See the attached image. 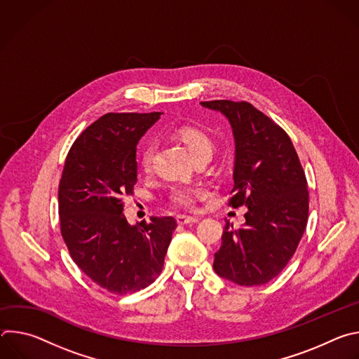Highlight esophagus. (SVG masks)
I'll list each match as a JSON object with an SVG mask.
<instances>
[{
    "label": "esophagus",
    "mask_w": 359,
    "mask_h": 359,
    "mask_svg": "<svg viewBox=\"0 0 359 359\" xmlns=\"http://www.w3.org/2000/svg\"><path fill=\"white\" fill-rule=\"evenodd\" d=\"M176 222L177 224L180 226H184V224H191V223H197L198 219L197 217H191V216H184V215H179L176 217Z\"/></svg>",
    "instance_id": "obj_1"
}]
</instances>
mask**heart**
I'll use <instances>...</instances> for the list:
<instances>
[{
    "label": "heart",
    "instance_id": "heart-1",
    "mask_svg": "<svg viewBox=\"0 0 359 359\" xmlns=\"http://www.w3.org/2000/svg\"><path fill=\"white\" fill-rule=\"evenodd\" d=\"M175 137L187 149L190 156H212L215 150V140L212 135L198 128L196 125H180L173 129ZM153 158V144L150 140L144 142L137 153V163L140 170L147 172L151 165ZM203 194L200 187H190V186H176L169 193V201L176 208L182 209H193L196 206L197 197Z\"/></svg>",
    "mask_w": 359,
    "mask_h": 359
}]
</instances>
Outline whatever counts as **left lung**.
Masks as SVG:
<instances>
[{
  "label": "left lung",
  "mask_w": 359,
  "mask_h": 359,
  "mask_svg": "<svg viewBox=\"0 0 359 359\" xmlns=\"http://www.w3.org/2000/svg\"><path fill=\"white\" fill-rule=\"evenodd\" d=\"M236 140L234 186L229 206H247L245 223L226 224L215 271L238 285H262L278 276L294 255L309 220V189L287 132L245 100H209Z\"/></svg>",
  "instance_id": "8db88e82"
}]
</instances>
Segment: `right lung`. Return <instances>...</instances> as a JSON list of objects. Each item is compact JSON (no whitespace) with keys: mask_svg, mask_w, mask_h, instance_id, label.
I'll return each mask as SVG.
<instances>
[{"mask_svg":"<svg viewBox=\"0 0 359 359\" xmlns=\"http://www.w3.org/2000/svg\"><path fill=\"white\" fill-rule=\"evenodd\" d=\"M162 112L107 114L71 146L58 187L61 234L75 264L112 294L136 292L162 273L177 227L173 217L130 226L123 198L133 193L136 144Z\"/></svg>","mask_w":359,"mask_h":359,"instance_id":"obj_1","label":"right lung"}]
</instances>
